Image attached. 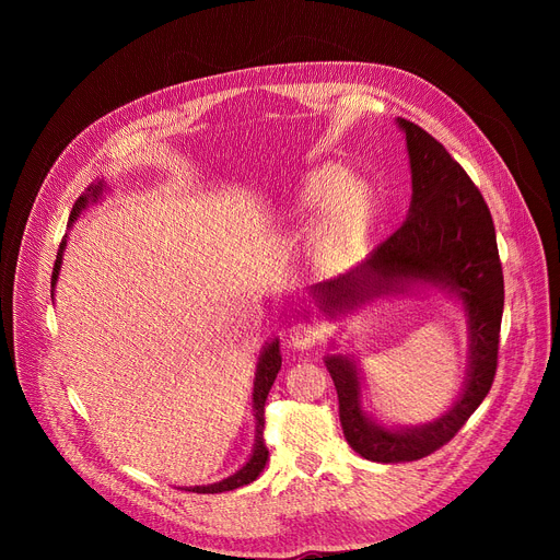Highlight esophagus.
<instances>
[{"mask_svg":"<svg viewBox=\"0 0 560 560\" xmlns=\"http://www.w3.org/2000/svg\"><path fill=\"white\" fill-rule=\"evenodd\" d=\"M288 338H290L292 347L311 349L322 338V331H319L317 325H311V322H300V325H295V327L288 331Z\"/></svg>","mask_w":560,"mask_h":560,"instance_id":"esophagus-1","label":"esophagus"}]
</instances>
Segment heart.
<instances>
[{
	"label": "heart",
	"mask_w": 560,
	"mask_h": 560,
	"mask_svg": "<svg viewBox=\"0 0 560 560\" xmlns=\"http://www.w3.org/2000/svg\"><path fill=\"white\" fill-rule=\"evenodd\" d=\"M288 224H311L306 252L315 272L334 277L368 247L378 222V197L363 176L340 163H319L302 174L281 209Z\"/></svg>",
	"instance_id": "heart-1"
}]
</instances>
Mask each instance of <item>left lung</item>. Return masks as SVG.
Returning <instances> with one entry per match:
<instances>
[{
  "mask_svg": "<svg viewBox=\"0 0 560 560\" xmlns=\"http://www.w3.org/2000/svg\"><path fill=\"white\" fill-rule=\"evenodd\" d=\"M397 127L406 136L413 184L404 224L357 268L313 285L311 295L329 319H342L378 298L443 292L465 315L467 363L463 388L443 416L416 427H386L363 406L359 359L325 357L347 443L374 463L418 460L450 443L492 386L504 313L494 224L479 188L424 129L404 117H397Z\"/></svg>",
  "mask_w": 560,
  "mask_h": 560,
  "instance_id": "1",
  "label": "left lung"
}]
</instances>
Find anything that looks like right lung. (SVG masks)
Here are the masks:
<instances>
[{"mask_svg":"<svg viewBox=\"0 0 560 560\" xmlns=\"http://www.w3.org/2000/svg\"><path fill=\"white\" fill-rule=\"evenodd\" d=\"M108 190L106 182L100 179L95 184H91L85 188V192L77 199V203L72 206V215H70V226L77 222V218L88 209V206L97 203L104 192ZM68 238V235H66ZM63 238L61 243V249H58L56 254V262H54V272H51V300H54V290H56V281H58V272H61V265H63V252L68 247V241ZM281 370V349H279V338H272L270 342H265L262 349H260V357H258V363H256V372H254V390H252V410H254V447H252V454L249 458L245 460L243 467L235 469L233 475H229L226 479L222 481H215V483H209V486H190L186 490H192V492H199V494H215V492H226V490H235L241 486H247L252 481H256V477L262 472L265 463H268L270 454H268V447H265L262 443V424H265V418H262V408H265V399H268V393L275 384V378Z\"/></svg>","mask_w":560,"mask_h":560,"instance_id":"obj_1","label":"right lung"}]
</instances>
